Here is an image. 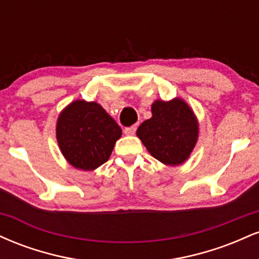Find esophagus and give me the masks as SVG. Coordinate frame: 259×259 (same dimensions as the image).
<instances>
[{"label": "esophagus", "instance_id": "34e87169", "mask_svg": "<svg viewBox=\"0 0 259 259\" xmlns=\"http://www.w3.org/2000/svg\"><path fill=\"white\" fill-rule=\"evenodd\" d=\"M135 132H136V126H129V127H125V129H124V134L127 136L134 135Z\"/></svg>", "mask_w": 259, "mask_h": 259}]
</instances>
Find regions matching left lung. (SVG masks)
Masks as SVG:
<instances>
[{
	"label": "left lung",
	"instance_id": "8db88e82",
	"mask_svg": "<svg viewBox=\"0 0 259 259\" xmlns=\"http://www.w3.org/2000/svg\"><path fill=\"white\" fill-rule=\"evenodd\" d=\"M152 117L139 126L136 135L147 151L165 165L183 164L194 150L198 123L194 112L181 99L154 101Z\"/></svg>",
	"mask_w": 259,
	"mask_h": 259
}]
</instances>
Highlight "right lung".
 <instances>
[{"label":"right lung","instance_id":"add662e5","mask_svg":"<svg viewBox=\"0 0 259 259\" xmlns=\"http://www.w3.org/2000/svg\"><path fill=\"white\" fill-rule=\"evenodd\" d=\"M56 135L69 164L94 170L108 160L121 129L99 103L76 100L59 114Z\"/></svg>","mask_w":259,"mask_h":259}]
</instances>
